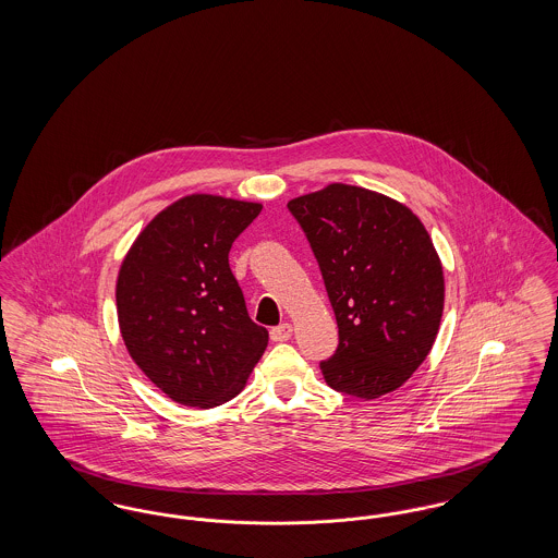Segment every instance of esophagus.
<instances>
[{"label":"esophagus","instance_id":"34e87169","mask_svg":"<svg viewBox=\"0 0 558 558\" xmlns=\"http://www.w3.org/2000/svg\"><path fill=\"white\" fill-rule=\"evenodd\" d=\"M269 337H271V341H274V343H282V341H289V339L292 337L291 324H280V326L271 328V330H269Z\"/></svg>","mask_w":558,"mask_h":558}]
</instances>
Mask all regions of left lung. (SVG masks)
<instances>
[{"label":"left lung","mask_w":558,"mask_h":558,"mask_svg":"<svg viewBox=\"0 0 558 558\" xmlns=\"http://www.w3.org/2000/svg\"><path fill=\"white\" fill-rule=\"evenodd\" d=\"M339 326L335 355L319 364L335 391L376 399L423 364L444 314V266L423 221L398 201L328 184L289 201Z\"/></svg>","instance_id":"obj_1"}]
</instances>
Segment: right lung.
<instances>
[{
	"mask_svg": "<svg viewBox=\"0 0 558 558\" xmlns=\"http://www.w3.org/2000/svg\"><path fill=\"white\" fill-rule=\"evenodd\" d=\"M259 203L190 194L137 234L117 276V318L133 362L167 398L215 408L236 398L267 330L246 314L228 264Z\"/></svg>",
	"mask_w": 558,
	"mask_h": 558,
	"instance_id": "1",
	"label": "right lung"
}]
</instances>
